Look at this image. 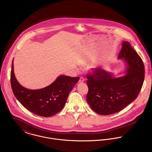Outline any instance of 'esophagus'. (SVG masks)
I'll use <instances>...</instances> for the list:
<instances>
[{
	"label": "esophagus",
	"mask_w": 152,
	"mask_h": 152,
	"mask_svg": "<svg viewBox=\"0 0 152 152\" xmlns=\"http://www.w3.org/2000/svg\"><path fill=\"white\" fill-rule=\"evenodd\" d=\"M84 80H85V79H84L83 77H80L79 82H80V83H83V82L84 81Z\"/></svg>",
	"instance_id": "esophagus-1"
}]
</instances>
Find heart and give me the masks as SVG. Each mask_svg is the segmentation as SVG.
I'll use <instances>...</instances> for the list:
<instances>
[{"label":"heart","instance_id":"obj_1","mask_svg":"<svg viewBox=\"0 0 152 152\" xmlns=\"http://www.w3.org/2000/svg\"><path fill=\"white\" fill-rule=\"evenodd\" d=\"M90 63V60L89 59L87 58H84L80 63V64L82 66H86V65H88Z\"/></svg>","mask_w":152,"mask_h":152}]
</instances>
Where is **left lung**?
<instances>
[{
	"label": "left lung",
	"mask_w": 152,
	"mask_h": 152,
	"mask_svg": "<svg viewBox=\"0 0 152 152\" xmlns=\"http://www.w3.org/2000/svg\"><path fill=\"white\" fill-rule=\"evenodd\" d=\"M122 45L118 59H122L125 64L123 75L116 77L99 68L87 76V102L100 115L113 114L126 107L137 97L143 84L142 60L128 42H123Z\"/></svg>",
	"instance_id": "left-lung-1"
}]
</instances>
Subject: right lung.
<instances>
[{"label":"right lung","instance_id":"obj_1","mask_svg":"<svg viewBox=\"0 0 152 152\" xmlns=\"http://www.w3.org/2000/svg\"><path fill=\"white\" fill-rule=\"evenodd\" d=\"M79 80V77L61 75L47 87L29 89L18 81L14 72L13 60L12 61L10 83L15 96L24 108L41 116H51L63 108L69 92Z\"/></svg>","mask_w":152,"mask_h":152}]
</instances>
